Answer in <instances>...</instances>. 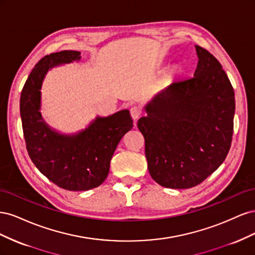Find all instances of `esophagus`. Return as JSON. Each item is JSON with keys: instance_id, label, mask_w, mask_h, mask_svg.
Returning a JSON list of instances; mask_svg holds the SVG:
<instances>
[{"instance_id": "obj_1", "label": "esophagus", "mask_w": 255, "mask_h": 255, "mask_svg": "<svg viewBox=\"0 0 255 255\" xmlns=\"http://www.w3.org/2000/svg\"><path fill=\"white\" fill-rule=\"evenodd\" d=\"M129 113H130V116H132V118H133L134 120H137L138 118L140 117L141 114H142L141 110H140L138 106H132V107H130Z\"/></svg>"}]
</instances>
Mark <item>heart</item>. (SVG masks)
<instances>
[{
    "instance_id": "heart-1",
    "label": "heart",
    "mask_w": 255,
    "mask_h": 255,
    "mask_svg": "<svg viewBox=\"0 0 255 255\" xmlns=\"http://www.w3.org/2000/svg\"><path fill=\"white\" fill-rule=\"evenodd\" d=\"M179 73H180V69L177 68V67H174V68L172 69V70H171V74H172V75H177Z\"/></svg>"
}]
</instances>
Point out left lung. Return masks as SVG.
<instances>
[{"label": "left lung", "mask_w": 255, "mask_h": 255, "mask_svg": "<svg viewBox=\"0 0 255 255\" xmlns=\"http://www.w3.org/2000/svg\"><path fill=\"white\" fill-rule=\"evenodd\" d=\"M194 78L173 82L145 105L137 127L144 137L152 179L167 188L197 186L226 159L235 97L219 61L196 45Z\"/></svg>", "instance_id": "8db88e82"}]
</instances>
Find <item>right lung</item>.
I'll use <instances>...</instances> for the list:
<instances>
[{
    "label": "right lung",
    "instance_id": "obj_1",
    "mask_svg": "<svg viewBox=\"0 0 255 255\" xmlns=\"http://www.w3.org/2000/svg\"><path fill=\"white\" fill-rule=\"evenodd\" d=\"M81 59V52L60 51L42 57L23 86L20 114L28 155L43 175L60 188L82 191L96 188L109 175L111 159L121 138L133 128L128 110L97 117L72 135L52 129L41 117V86L55 66Z\"/></svg>",
    "mask_w": 255,
    "mask_h": 255
}]
</instances>
